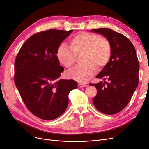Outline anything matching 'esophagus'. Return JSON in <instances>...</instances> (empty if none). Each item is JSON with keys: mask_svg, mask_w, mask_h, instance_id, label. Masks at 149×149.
Masks as SVG:
<instances>
[{"mask_svg": "<svg viewBox=\"0 0 149 149\" xmlns=\"http://www.w3.org/2000/svg\"><path fill=\"white\" fill-rule=\"evenodd\" d=\"M78 86L79 87H86L87 86V84H85V83H82V82H79L78 83Z\"/></svg>", "mask_w": 149, "mask_h": 149, "instance_id": "1", "label": "esophagus"}]
</instances>
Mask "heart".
Here are the masks:
<instances>
[{"label":"heart","mask_w":149,"mask_h":149,"mask_svg":"<svg viewBox=\"0 0 149 149\" xmlns=\"http://www.w3.org/2000/svg\"><path fill=\"white\" fill-rule=\"evenodd\" d=\"M70 49L63 45L58 47L56 57L58 62L66 68L73 67L76 57H81L84 63L69 70L68 78L78 82H86L98 70H102L109 63L112 55L109 40L93 33L80 32L70 39Z\"/></svg>","instance_id":"1"}]
</instances>
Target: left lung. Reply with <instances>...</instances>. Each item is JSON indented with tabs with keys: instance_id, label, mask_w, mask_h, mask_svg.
Segmentation results:
<instances>
[{
	"instance_id": "obj_1",
	"label": "left lung",
	"mask_w": 149,
	"mask_h": 149,
	"mask_svg": "<svg viewBox=\"0 0 149 149\" xmlns=\"http://www.w3.org/2000/svg\"><path fill=\"white\" fill-rule=\"evenodd\" d=\"M108 38L112 55L108 65L96 76L105 82L89 84L97 90L92 102L99 111L112 115L128 104L139 82V64L136 50L130 40L123 34L108 28L91 30Z\"/></svg>"
}]
</instances>
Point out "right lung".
I'll use <instances>...</instances> for the list:
<instances>
[{
  "instance_id": "obj_1",
  "label": "right lung",
  "mask_w": 149,
  "mask_h": 149,
  "mask_svg": "<svg viewBox=\"0 0 149 149\" xmlns=\"http://www.w3.org/2000/svg\"><path fill=\"white\" fill-rule=\"evenodd\" d=\"M68 31L50 29L33 34L21 46L15 62V84L29 111L46 120L66 110L68 94L78 84L73 79H58L64 68L56 52L69 36Z\"/></svg>"
}]
</instances>
